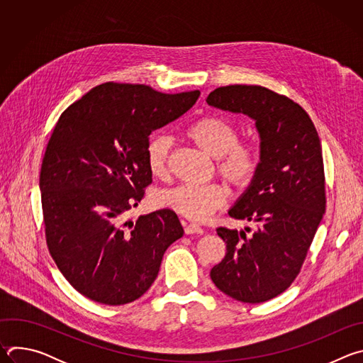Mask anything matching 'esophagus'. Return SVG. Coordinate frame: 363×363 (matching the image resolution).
<instances>
[{
    "mask_svg": "<svg viewBox=\"0 0 363 363\" xmlns=\"http://www.w3.org/2000/svg\"><path fill=\"white\" fill-rule=\"evenodd\" d=\"M185 234H202L203 230L195 224V223H189V224H185Z\"/></svg>",
    "mask_w": 363,
    "mask_h": 363,
    "instance_id": "1",
    "label": "esophagus"
}]
</instances>
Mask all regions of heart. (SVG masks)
I'll return each instance as SVG.
<instances>
[{
    "instance_id": "b5f03b06",
    "label": "heart",
    "mask_w": 363,
    "mask_h": 363,
    "mask_svg": "<svg viewBox=\"0 0 363 363\" xmlns=\"http://www.w3.org/2000/svg\"><path fill=\"white\" fill-rule=\"evenodd\" d=\"M188 138L205 153L217 158L218 172L238 188L248 186L260 168L257 147L240 142L238 130L220 116H205L186 129ZM172 149V139L157 135L149 139L145 149L146 165L155 178H165ZM230 192L223 184H181L160 195L167 208L192 221L208 220L227 203Z\"/></svg>"
}]
</instances>
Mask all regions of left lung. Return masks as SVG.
<instances>
[{
	"mask_svg": "<svg viewBox=\"0 0 363 363\" xmlns=\"http://www.w3.org/2000/svg\"><path fill=\"white\" fill-rule=\"evenodd\" d=\"M206 103L254 119L262 140L260 168L228 211L235 220L255 223L257 230L248 237L244 231L217 228L227 252L210 276L227 296L263 303L294 281L323 218L320 139L300 105L263 86L218 87Z\"/></svg>",
	"mask_w": 363,
	"mask_h": 363,
	"instance_id": "obj_1",
	"label": "left lung"
}]
</instances>
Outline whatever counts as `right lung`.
<instances>
[{"mask_svg":"<svg viewBox=\"0 0 363 363\" xmlns=\"http://www.w3.org/2000/svg\"><path fill=\"white\" fill-rule=\"evenodd\" d=\"M199 90L167 94L103 83L70 105L47 143L40 172L45 241L66 280L87 298L121 306L158 276L184 228L172 210L126 220L152 182L149 135L189 111Z\"/></svg>","mask_w":363,"mask_h":363,"instance_id":"1","label":"right lung"}]
</instances>
